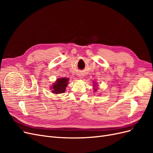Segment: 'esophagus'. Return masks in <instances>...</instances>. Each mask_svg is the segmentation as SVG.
<instances>
[{"label": "esophagus", "mask_w": 153, "mask_h": 153, "mask_svg": "<svg viewBox=\"0 0 153 153\" xmlns=\"http://www.w3.org/2000/svg\"><path fill=\"white\" fill-rule=\"evenodd\" d=\"M79 76H80V78H82V76H81V75H79Z\"/></svg>", "instance_id": "34e87169"}]
</instances>
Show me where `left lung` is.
I'll use <instances>...</instances> for the list:
<instances>
[{"label": "left lung", "mask_w": 153, "mask_h": 153, "mask_svg": "<svg viewBox=\"0 0 153 153\" xmlns=\"http://www.w3.org/2000/svg\"><path fill=\"white\" fill-rule=\"evenodd\" d=\"M95 90H96V89H95Z\"/></svg>", "instance_id": "8db88e82"}]
</instances>
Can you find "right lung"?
I'll list each match as a JSON object with an SVG mask.
<instances>
[{"label": "right lung", "mask_w": 153, "mask_h": 153, "mask_svg": "<svg viewBox=\"0 0 153 153\" xmlns=\"http://www.w3.org/2000/svg\"><path fill=\"white\" fill-rule=\"evenodd\" d=\"M68 78H61L57 79L51 88L53 93L61 94L65 92L66 87L68 84Z\"/></svg>", "instance_id": "add662e5"}]
</instances>
